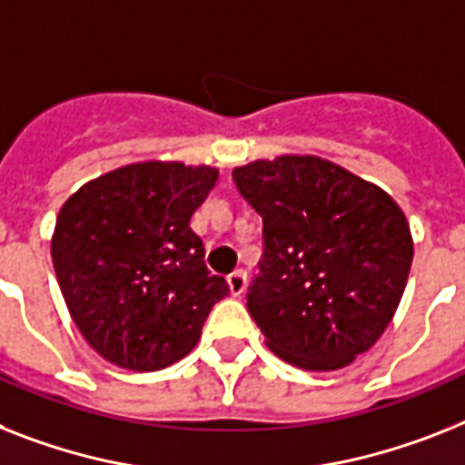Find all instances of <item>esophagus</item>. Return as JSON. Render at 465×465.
<instances>
[{"mask_svg":"<svg viewBox=\"0 0 465 465\" xmlns=\"http://www.w3.org/2000/svg\"><path fill=\"white\" fill-rule=\"evenodd\" d=\"M228 287H230V294H232V297H240V294L244 292V287H247V273H244V271H235V273H230Z\"/></svg>","mask_w":465,"mask_h":465,"instance_id":"obj_1","label":"esophagus"}]
</instances>
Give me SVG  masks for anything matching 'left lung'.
I'll return each mask as SVG.
<instances>
[{
	"label": "left lung",
	"mask_w": 465,
	"mask_h": 465,
	"mask_svg": "<svg viewBox=\"0 0 465 465\" xmlns=\"http://www.w3.org/2000/svg\"><path fill=\"white\" fill-rule=\"evenodd\" d=\"M263 221L247 309L266 344L304 371H335L392 321L411 271L406 216L387 192L318 156L232 171Z\"/></svg>",
	"instance_id": "left-lung-1"
}]
</instances>
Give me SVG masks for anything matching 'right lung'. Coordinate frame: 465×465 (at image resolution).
Returning a JSON list of instances; mask_svg holds the SVG:
<instances>
[{
  "instance_id": "right-lung-1",
  "label": "right lung",
  "mask_w": 465,
  "mask_h": 465,
  "mask_svg": "<svg viewBox=\"0 0 465 465\" xmlns=\"http://www.w3.org/2000/svg\"><path fill=\"white\" fill-rule=\"evenodd\" d=\"M216 180V168L147 161L92 180L61 206L54 271L71 318L106 361L140 373L180 361L230 294L190 228Z\"/></svg>"
}]
</instances>
